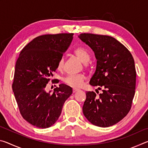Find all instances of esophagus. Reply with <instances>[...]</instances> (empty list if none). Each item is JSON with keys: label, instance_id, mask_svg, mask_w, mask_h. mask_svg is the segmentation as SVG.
Segmentation results:
<instances>
[{"label": "esophagus", "instance_id": "1", "mask_svg": "<svg viewBox=\"0 0 148 148\" xmlns=\"http://www.w3.org/2000/svg\"><path fill=\"white\" fill-rule=\"evenodd\" d=\"M79 91V89H76V88H74L73 89H72V92H77V91Z\"/></svg>", "mask_w": 148, "mask_h": 148}]
</instances>
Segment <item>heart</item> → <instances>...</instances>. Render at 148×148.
Here are the masks:
<instances>
[{"label":"heart","instance_id":"b5f03b06","mask_svg":"<svg viewBox=\"0 0 148 148\" xmlns=\"http://www.w3.org/2000/svg\"><path fill=\"white\" fill-rule=\"evenodd\" d=\"M74 53L78 58L81 60L84 63V66L86 67L88 66V62L90 59V53L87 49L84 47H77L74 51ZM64 64V57H61V58L57 62V69L58 71H62L63 69ZM86 79V77L84 74H73L69 75L66 77H64L63 79L64 83L67 85L68 86L74 88H79L84 84L85 80Z\"/></svg>","mask_w":148,"mask_h":148}]
</instances>
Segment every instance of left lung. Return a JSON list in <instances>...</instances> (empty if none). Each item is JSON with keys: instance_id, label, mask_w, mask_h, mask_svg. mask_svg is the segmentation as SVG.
Wrapping results in <instances>:
<instances>
[{"instance_id": "8db88e82", "label": "left lung", "mask_w": 148, "mask_h": 148, "mask_svg": "<svg viewBox=\"0 0 148 148\" xmlns=\"http://www.w3.org/2000/svg\"><path fill=\"white\" fill-rule=\"evenodd\" d=\"M78 37L92 49L97 60L89 84L102 91L99 96L86 92L84 115L95 126H112L131 108L136 77L134 59L128 49L112 36L82 33Z\"/></svg>"}]
</instances>
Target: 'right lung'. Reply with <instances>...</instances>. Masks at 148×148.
Returning a JSON list of instances; mask_svg holds the SVG:
<instances>
[{"label":"right lung","instance_id":"add662e5","mask_svg":"<svg viewBox=\"0 0 148 148\" xmlns=\"http://www.w3.org/2000/svg\"><path fill=\"white\" fill-rule=\"evenodd\" d=\"M73 34L36 37L23 47L16 61L12 84L15 98L23 119L38 128H48L57 121L64 102L72 93L71 87L63 84L51 94L46 91V87ZM53 83H59V80Z\"/></svg>","mask_w":148,"mask_h":148}]
</instances>
